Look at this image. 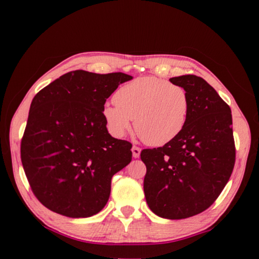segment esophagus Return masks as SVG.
Here are the masks:
<instances>
[{
    "mask_svg": "<svg viewBox=\"0 0 259 259\" xmlns=\"http://www.w3.org/2000/svg\"><path fill=\"white\" fill-rule=\"evenodd\" d=\"M133 155H134V157H139V155H140V148L138 147V146H133Z\"/></svg>",
    "mask_w": 259,
    "mask_h": 259,
    "instance_id": "obj_1",
    "label": "esophagus"
}]
</instances>
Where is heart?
Instances as JSON below:
<instances>
[{
  "instance_id": "heart-1",
  "label": "heart",
  "mask_w": 259,
  "mask_h": 259,
  "mask_svg": "<svg viewBox=\"0 0 259 259\" xmlns=\"http://www.w3.org/2000/svg\"><path fill=\"white\" fill-rule=\"evenodd\" d=\"M115 104L103 108L108 130L117 138L133 128L152 146H162L182 133L191 111L185 88L163 78L144 76L125 83L114 94Z\"/></svg>"
}]
</instances>
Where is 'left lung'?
Listing matches in <instances>:
<instances>
[{
  "mask_svg": "<svg viewBox=\"0 0 259 259\" xmlns=\"http://www.w3.org/2000/svg\"><path fill=\"white\" fill-rule=\"evenodd\" d=\"M185 88L191 111L185 128L162 147L145 148L144 192L157 216L184 219L208 209L224 190L235 163L231 108L202 77L169 80Z\"/></svg>",
  "mask_w": 259,
  "mask_h": 259,
  "instance_id": "left-lung-1",
  "label": "left lung"
}]
</instances>
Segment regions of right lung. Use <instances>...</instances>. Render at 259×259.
I'll return each mask as SVG.
<instances>
[{
    "label": "right lung",
    "instance_id": "obj_1",
    "mask_svg": "<svg viewBox=\"0 0 259 259\" xmlns=\"http://www.w3.org/2000/svg\"><path fill=\"white\" fill-rule=\"evenodd\" d=\"M124 73L64 74L35 95L20 144L24 171L40 202L84 218L107 203L112 177L133 157L131 143L108 134L103 108Z\"/></svg>",
    "mask_w": 259,
    "mask_h": 259
}]
</instances>
